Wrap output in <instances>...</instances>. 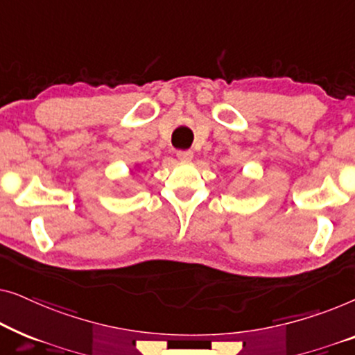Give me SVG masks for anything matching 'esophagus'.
<instances>
[{
	"label": "esophagus",
	"instance_id": "esophagus-1",
	"mask_svg": "<svg viewBox=\"0 0 355 355\" xmlns=\"http://www.w3.org/2000/svg\"><path fill=\"white\" fill-rule=\"evenodd\" d=\"M176 155H178L179 159H182V162H189V159L193 158L192 150H179Z\"/></svg>",
	"mask_w": 355,
	"mask_h": 355
}]
</instances>
